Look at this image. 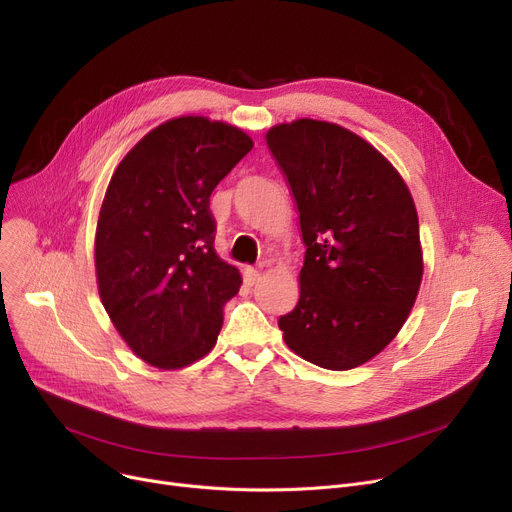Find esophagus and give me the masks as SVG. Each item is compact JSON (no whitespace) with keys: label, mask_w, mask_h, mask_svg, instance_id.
<instances>
[{"label":"esophagus","mask_w":512,"mask_h":512,"mask_svg":"<svg viewBox=\"0 0 512 512\" xmlns=\"http://www.w3.org/2000/svg\"><path fill=\"white\" fill-rule=\"evenodd\" d=\"M242 276H245V284L247 286H255L257 282H259V270H257V267H247V270H245V274H242Z\"/></svg>","instance_id":"1"}]
</instances>
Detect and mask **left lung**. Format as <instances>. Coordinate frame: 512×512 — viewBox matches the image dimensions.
Returning <instances> with one entry per match:
<instances>
[{
  "mask_svg": "<svg viewBox=\"0 0 512 512\" xmlns=\"http://www.w3.org/2000/svg\"><path fill=\"white\" fill-rule=\"evenodd\" d=\"M305 242L301 297L278 319L290 351L324 369H353L392 342L415 305L423 257L405 180L355 132L319 120L265 134Z\"/></svg>",
  "mask_w": 512,
  "mask_h": 512,
  "instance_id": "1",
  "label": "left lung"
}]
</instances>
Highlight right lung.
I'll return each instance as SVG.
<instances>
[{
	"mask_svg": "<svg viewBox=\"0 0 512 512\" xmlns=\"http://www.w3.org/2000/svg\"><path fill=\"white\" fill-rule=\"evenodd\" d=\"M253 149L201 116L153 128L120 161L99 211L101 303L126 344L159 369L205 357L242 280L213 249V188Z\"/></svg>",
	"mask_w": 512,
	"mask_h": 512,
	"instance_id": "1",
	"label": "right lung"
}]
</instances>
